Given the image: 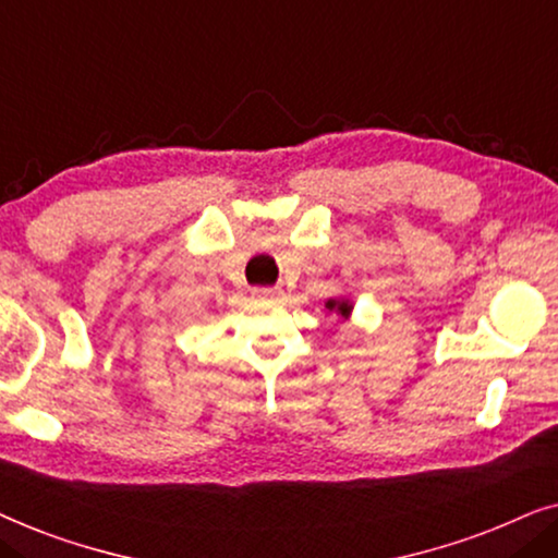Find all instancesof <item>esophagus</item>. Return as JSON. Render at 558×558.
I'll return each mask as SVG.
<instances>
[{
    "label": "esophagus",
    "instance_id": "34e87169",
    "mask_svg": "<svg viewBox=\"0 0 558 558\" xmlns=\"http://www.w3.org/2000/svg\"><path fill=\"white\" fill-rule=\"evenodd\" d=\"M251 294H254V300H258V302H274L281 294V289H277V287H256Z\"/></svg>",
    "mask_w": 558,
    "mask_h": 558
}]
</instances>
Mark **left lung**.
I'll return each instance as SVG.
<instances>
[{"instance_id": "8db88e82", "label": "left lung", "mask_w": 558, "mask_h": 558, "mask_svg": "<svg viewBox=\"0 0 558 558\" xmlns=\"http://www.w3.org/2000/svg\"><path fill=\"white\" fill-rule=\"evenodd\" d=\"M325 307L330 312H338L340 317L348 319L350 312H353V302H350V300H327Z\"/></svg>"}]
</instances>
